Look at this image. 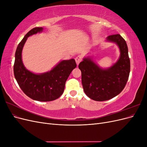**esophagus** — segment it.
<instances>
[{"label": "esophagus", "instance_id": "esophagus-1", "mask_svg": "<svg viewBox=\"0 0 147 147\" xmlns=\"http://www.w3.org/2000/svg\"><path fill=\"white\" fill-rule=\"evenodd\" d=\"M82 60V57L81 56H78L75 57V61H76V63L77 65L79 64V63H80Z\"/></svg>", "mask_w": 147, "mask_h": 147}]
</instances>
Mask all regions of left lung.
I'll use <instances>...</instances> for the list:
<instances>
[{
  "instance_id": "obj_1",
  "label": "left lung",
  "mask_w": 147,
  "mask_h": 147,
  "mask_svg": "<svg viewBox=\"0 0 147 147\" xmlns=\"http://www.w3.org/2000/svg\"><path fill=\"white\" fill-rule=\"evenodd\" d=\"M108 41L116 43L120 57L111 67L102 69L90 58H84L78 65L85 94L96 101H105L118 95L125 87L130 72V59L126 42L119 34L111 35Z\"/></svg>"
}]
</instances>
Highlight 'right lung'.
<instances>
[{
  "instance_id": "add662e5",
  "label": "right lung",
  "mask_w": 147,
  "mask_h": 147,
  "mask_svg": "<svg viewBox=\"0 0 147 147\" xmlns=\"http://www.w3.org/2000/svg\"><path fill=\"white\" fill-rule=\"evenodd\" d=\"M42 30V28L31 29L18 44L13 70L17 83L26 96L33 100L48 102L59 98L63 94L66 80L77 64L74 59L63 61L50 72L42 74H35L26 69L21 58L23 46L28 37Z\"/></svg>"
}]
</instances>
